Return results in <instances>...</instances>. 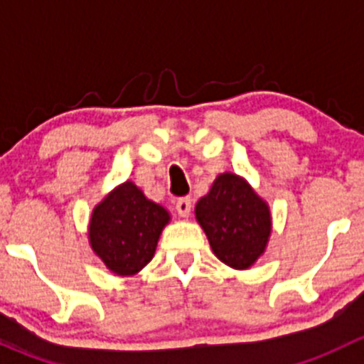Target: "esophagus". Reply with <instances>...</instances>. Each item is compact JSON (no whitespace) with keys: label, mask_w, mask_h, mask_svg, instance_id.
<instances>
[{"label":"esophagus","mask_w":364,"mask_h":364,"mask_svg":"<svg viewBox=\"0 0 364 364\" xmlns=\"http://www.w3.org/2000/svg\"><path fill=\"white\" fill-rule=\"evenodd\" d=\"M176 211L179 213L181 216H190V213H192V200H190V197H181V199L176 200Z\"/></svg>","instance_id":"esophagus-1"}]
</instances>
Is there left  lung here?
Wrapping results in <instances>:
<instances>
[{
  "instance_id": "obj_1",
  "label": "left lung",
  "mask_w": 364,
  "mask_h": 364,
  "mask_svg": "<svg viewBox=\"0 0 364 364\" xmlns=\"http://www.w3.org/2000/svg\"><path fill=\"white\" fill-rule=\"evenodd\" d=\"M196 218L211 250L227 266L248 269L262 255L271 234V211L241 176L223 172L196 205Z\"/></svg>"
}]
</instances>
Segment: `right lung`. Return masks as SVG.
<instances>
[{"instance_id": "add662e5", "label": "right lung", "mask_w": 364, "mask_h": 364, "mask_svg": "<svg viewBox=\"0 0 364 364\" xmlns=\"http://www.w3.org/2000/svg\"><path fill=\"white\" fill-rule=\"evenodd\" d=\"M171 215L132 181L116 186L91 213L90 245L117 277L139 273L156 250Z\"/></svg>"}]
</instances>
